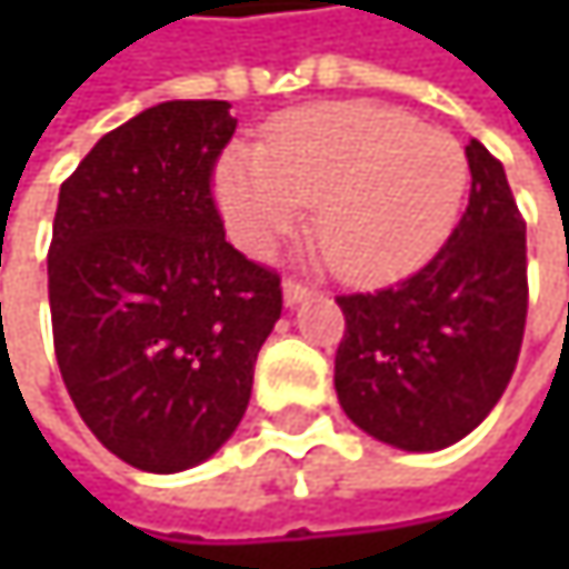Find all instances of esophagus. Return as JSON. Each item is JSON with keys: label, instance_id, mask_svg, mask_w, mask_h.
Masks as SVG:
<instances>
[{"label": "esophagus", "instance_id": "34e87169", "mask_svg": "<svg viewBox=\"0 0 569 569\" xmlns=\"http://www.w3.org/2000/svg\"><path fill=\"white\" fill-rule=\"evenodd\" d=\"M312 296V289L302 283H296V280H283V302L289 309H296L299 302H306Z\"/></svg>", "mask_w": 569, "mask_h": 569}]
</instances>
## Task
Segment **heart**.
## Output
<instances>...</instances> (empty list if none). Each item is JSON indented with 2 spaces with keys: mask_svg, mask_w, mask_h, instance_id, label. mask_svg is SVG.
Listing matches in <instances>:
<instances>
[{
  "mask_svg": "<svg viewBox=\"0 0 569 569\" xmlns=\"http://www.w3.org/2000/svg\"><path fill=\"white\" fill-rule=\"evenodd\" d=\"M468 180V154L448 131L396 108L336 101L280 118L260 154L230 151L213 197L247 253H270L316 207L329 267L349 283H386L448 243Z\"/></svg>",
  "mask_w": 569,
  "mask_h": 569,
  "instance_id": "1",
  "label": "heart"
}]
</instances>
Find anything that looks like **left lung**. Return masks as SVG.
<instances>
[{
  "mask_svg": "<svg viewBox=\"0 0 569 569\" xmlns=\"http://www.w3.org/2000/svg\"><path fill=\"white\" fill-rule=\"evenodd\" d=\"M471 197L441 253L379 292L339 296L342 411L398 451H441L505 396L527 319V237L508 173L481 141L465 148Z\"/></svg>",
  "mask_w": 569,
  "mask_h": 569,
  "instance_id": "left-lung-1",
  "label": "left lung"
}]
</instances>
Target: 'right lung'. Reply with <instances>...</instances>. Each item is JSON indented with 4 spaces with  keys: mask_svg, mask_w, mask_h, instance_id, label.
I'll return each mask as SVG.
<instances>
[{
    "mask_svg": "<svg viewBox=\"0 0 569 569\" xmlns=\"http://www.w3.org/2000/svg\"><path fill=\"white\" fill-rule=\"evenodd\" d=\"M227 101H164L108 131L58 190L49 306L64 389L121 461L177 475L237 431L280 277L223 237L210 173Z\"/></svg>",
    "mask_w": 569,
    "mask_h": 569,
    "instance_id": "add662e5",
    "label": "right lung"
}]
</instances>
